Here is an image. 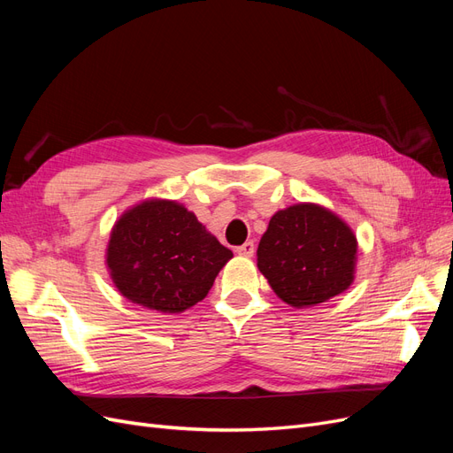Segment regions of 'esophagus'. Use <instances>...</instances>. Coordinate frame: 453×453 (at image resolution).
Listing matches in <instances>:
<instances>
[{"instance_id": "esophagus-1", "label": "esophagus", "mask_w": 453, "mask_h": 453, "mask_svg": "<svg viewBox=\"0 0 453 453\" xmlns=\"http://www.w3.org/2000/svg\"><path fill=\"white\" fill-rule=\"evenodd\" d=\"M236 253L243 255V257H251L255 253V243L253 242H245L243 245H238Z\"/></svg>"}]
</instances>
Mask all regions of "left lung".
<instances>
[{
	"mask_svg": "<svg viewBox=\"0 0 453 453\" xmlns=\"http://www.w3.org/2000/svg\"><path fill=\"white\" fill-rule=\"evenodd\" d=\"M355 240L349 226L315 203L291 205L270 219L257 266L283 303L315 306L353 281Z\"/></svg>",
	"mask_w": 453,
	"mask_h": 453,
	"instance_id": "8db88e82",
	"label": "left lung"
}]
</instances>
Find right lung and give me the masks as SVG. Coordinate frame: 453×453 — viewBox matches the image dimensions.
<instances>
[{"label":"right lung","mask_w":453,"mask_h":453,"mask_svg":"<svg viewBox=\"0 0 453 453\" xmlns=\"http://www.w3.org/2000/svg\"><path fill=\"white\" fill-rule=\"evenodd\" d=\"M232 251L168 200H149L122 215L109 240L107 266L135 304L180 313L208 295Z\"/></svg>","instance_id":"1"}]
</instances>
